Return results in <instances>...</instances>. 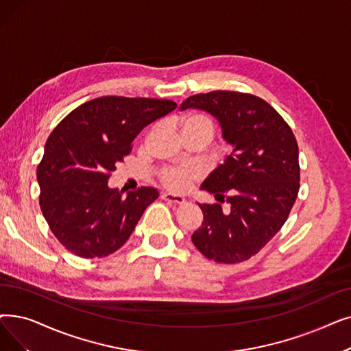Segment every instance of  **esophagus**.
<instances>
[{
	"label": "esophagus",
	"mask_w": 351,
	"mask_h": 351,
	"mask_svg": "<svg viewBox=\"0 0 351 351\" xmlns=\"http://www.w3.org/2000/svg\"><path fill=\"white\" fill-rule=\"evenodd\" d=\"M162 199L167 201V202H172V204H185L186 199L185 196L182 195H175V193H162Z\"/></svg>",
	"instance_id": "obj_1"
}]
</instances>
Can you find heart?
Wrapping results in <instances>:
<instances>
[{"instance_id":"1","label":"heart","mask_w":351,"mask_h":351,"mask_svg":"<svg viewBox=\"0 0 351 351\" xmlns=\"http://www.w3.org/2000/svg\"><path fill=\"white\" fill-rule=\"evenodd\" d=\"M179 128L182 134H197L205 138L209 142L215 133V126L213 121L201 113H188L179 119ZM197 172L191 166L184 167H172V169H166L160 173L162 182L173 191H184L186 189L192 180H195Z\"/></svg>"}]
</instances>
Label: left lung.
Returning a JSON list of instances; mask_svg holds the SVG:
<instances>
[{
	"label": "left lung",
	"mask_w": 351,
	"mask_h": 351,
	"mask_svg": "<svg viewBox=\"0 0 351 351\" xmlns=\"http://www.w3.org/2000/svg\"><path fill=\"white\" fill-rule=\"evenodd\" d=\"M201 109L219 121L222 138L234 150L202 182L201 191L226 201L197 204L202 226L193 245L209 260L247 261L260 252L287 221L300 189L298 146L293 130L265 100L217 90L182 101L180 109Z\"/></svg>",
	"instance_id": "1"
}]
</instances>
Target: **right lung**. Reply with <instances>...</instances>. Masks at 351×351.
Returning a JSON list of instances; mask_svg holds the SVG:
<instances>
[{
    "mask_svg": "<svg viewBox=\"0 0 351 351\" xmlns=\"http://www.w3.org/2000/svg\"><path fill=\"white\" fill-rule=\"evenodd\" d=\"M176 109L171 100L104 96L67 114L50 134L37 167L40 206L60 243L82 258L117 251L159 197L142 186L123 195L110 172L143 128Z\"/></svg>",
    "mask_w": 351,
    "mask_h": 351,
    "instance_id": "right-lung-1",
    "label": "right lung"
}]
</instances>
